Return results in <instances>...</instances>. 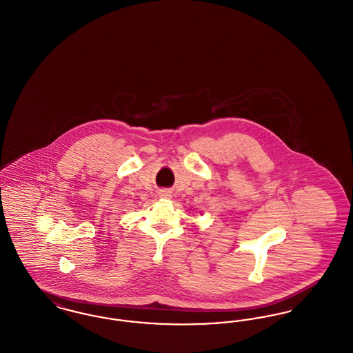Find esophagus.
Listing matches in <instances>:
<instances>
[{
	"label": "esophagus",
	"mask_w": 353,
	"mask_h": 353,
	"mask_svg": "<svg viewBox=\"0 0 353 353\" xmlns=\"http://www.w3.org/2000/svg\"><path fill=\"white\" fill-rule=\"evenodd\" d=\"M159 196L161 197V199H170V192L168 190H160V193H159Z\"/></svg>",
	"instance_id": "obj_1"
}]
</instances>
